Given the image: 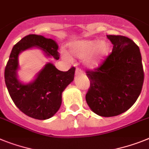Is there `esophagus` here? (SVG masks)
Instances as JSON below:
<instances>
[{"instance_id":"obj_1","label":"esophagus","mask_w":149,"mask_h":149,"mask_svg":"<svg viewBox=\"0 0 149 149\" xmlns=\"http://www.w3.org/2000/svg\"><path fill=\"white\" fill-rule=\"evenodd\" d=\"M82 70H81V69H79V68H77V70H76V75H79V74H81V73H82Z\"/></svg>"}]
</instances>
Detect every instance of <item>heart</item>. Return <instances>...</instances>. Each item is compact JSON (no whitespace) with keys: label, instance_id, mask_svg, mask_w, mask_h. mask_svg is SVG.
Here are the masks:
<instances>
[{"label":"heart","instance_id":"heart-1","mask_svg":"<svg viewBox=\"0 0 149 149\" xmlns=\"http://www.w3.org/2000/svg\"><path fill=\"white\" fill-rule=\"evenodd\" d=\"M70 53L80 59L85 58L84 62L88 68L95 69L102 64L108 55L110 45L105 41L86 39L73 42L70 45ZM63 59L71 61V57L67 52L63 53Z\"/></svg>","mask_w":149,"mask_h":149}]
</instances>
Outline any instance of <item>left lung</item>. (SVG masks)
I'll use <instances>...</instances> for the list:
<instances>
[{"label":"left lung","mask_w":149,"mask_h":149,"mask_svg":"<svg viewBox=\"0 0 149 149\" xmlns=\"http://www.w3.org/2000/svg\"><path fill=\"white\" fill-rule=\"evenodd\" d=\"M113 50L93 70H86L90 87L86 102L96 114L113 117L133 105L142 91L144 70L139 46L123 36H107Z\"/></svg>","instance_id":"8db88e82"}]
</instances>
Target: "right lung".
I'll return each instance as SVG.
<instances>
[{"mask_svg":"<svg viewBox=\"0 0 149 149\" xmlns=\"http://www.w3.org/2000/svg\"><path fill=\"white\" fill-rule=\"evenodd\" d=\"M36 46L48 56L59 59L58 46L54 40L38 35H28L17 42L11 51L4 70L5 83L15 105L22 113L37 120H46L55 114L62 102V92L74 79L76 68L58 70L52 63L45 66L34 81L22 84L17 77L18 56L25 50Z\"/></svg>","mask_w":149,"mask_h":149,"instance_id":"right-lung-1","label":"right lung"}]
</instances>
